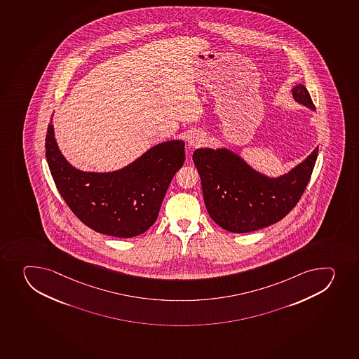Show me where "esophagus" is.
Wrapping results in <instances>:
<instances>
[{"label": "esophagus", "mask_w": 359, "mask_h": 359, "mask_svg": "<svg viewBox=\"0 0 359 359\" xmlns=\"http://www.w3.org/2000/svg\"><path fill=\"white\" fill-rule=\"evenodd\" d=\"M205 142H206V137H205L203 133L196 132V133H193V135H189V142L192 146L203 145Z\"/></svg>", "instance_id": "esophagus-1"}]
</instances>
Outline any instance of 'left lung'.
Masks as SVG:
<instances>
[{"instance_id":"left-lung-1","label":"left lung","mask_w":359,"mask_h":359,"mask_svg":"<svg viewBox=\"0 0 359 359\" xmlns=\"http://www.w3.org/2000/svg\"><path fill=\"white\" fill-rule=\"evenodd\" d=\"M292 96L315 110L306 86H294ZM317 154L318 149L277 179L257 173L228 149H196L193 161L212 220L231 233H249L276 224L294 210L308 186Z\"/></svg>"}]
</instances>
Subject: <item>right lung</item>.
<instances>
[{
  "instance_id": "right-lung-1",
  "label": "right lung",
  "mask_w": 359,
  "mask_h": 359,
  "mask_svg": "<svg viewBox=\"0 0 359 359\" xmlns=\"http://www.w3.org/2000/svg\"><path fill=\"white\" fill-rule=\"evenodd\" d=\"M46 156L58 192L83 224L100 234L133 238L156 222L170 180L185 161V142L154 146L118 172L86 173L62 156L50 123Z\"/></svg>"
}]
</instances>
